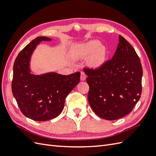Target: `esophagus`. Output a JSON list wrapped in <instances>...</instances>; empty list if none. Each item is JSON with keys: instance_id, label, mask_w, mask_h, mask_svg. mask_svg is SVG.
<instances>
[{"instance_id": "34e87169", "label": "esophagus", "mask_w": 156, "mask_h": 156, "mask_svg": "<svg viewBox=\"0 0 156 156\" xmlns=\"http://www.w3.org/2000/svg\"><path fill=\"white\" fill-rule=\"evenodd\" d=\"M80 78H81V81H84L86 79V74L84 73V72H81V77Z\"/></svg>"}]
</instances>
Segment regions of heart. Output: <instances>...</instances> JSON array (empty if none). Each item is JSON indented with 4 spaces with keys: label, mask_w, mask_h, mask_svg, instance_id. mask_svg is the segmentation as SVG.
<instances>
[{
    "label": "heart",
    "mask_w": 156,
    "mask_h": 156,
    "mask_svg": "<svg viewBox=\"0 0 156 156\" xmlns=\"http://www.w3.org/2000/svg\"><path fill=\"white\" fill-rule=\"evenodd\" d=\"M77 55L81 58H86L89 56L88 62L90 66L98 69L106 62L107 49L105 45H101L100 41L90 40L79 45Z\"/></svg>",
    "instance_id": "heart-1"
}]
</instances>
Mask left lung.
<instances>
[{
	"mask_svg": "<svg viewBox=\"0 0 156 156\" xmlns=\"http://www.w3.org/2000/svg\"><path fill=\"white\" fill-rule=\"evenodd\" d=\"M89 85L88 100L92 109L103 119L114 120L128 115L142 92L143 69L137 54L119 36L114 56L100 68H84Z\"/></svg>",
	"mask_w": 156,
	"mask_h": 156,
	"instance_id": "8db88e82",
	"label": "left lung"
}]
</instances>
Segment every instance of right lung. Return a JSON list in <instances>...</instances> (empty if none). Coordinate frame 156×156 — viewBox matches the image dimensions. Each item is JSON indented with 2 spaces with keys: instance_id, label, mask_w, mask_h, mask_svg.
Masks as SVG:
<instances>
[{
  "instance_id": "obj_1",
  "label": "right lung",
  "mask_w": 156,
  "mask_h": 156,
  "mask_svg": "<svg viewBox=\"0 0 156 156\" xmlns=\"http://www.w3.org/2000/svg\"><path fill=\"white\" fill-rule=\"evenodd\" d=\"M40 36L20 53L13 64L12 89L21 111L35 121H47L62 112L66 98L80 81L81 73L68 75L49 72L36 75L30 68L31 56L41 41H51Z\"/></svg>"
}]
</instances>
